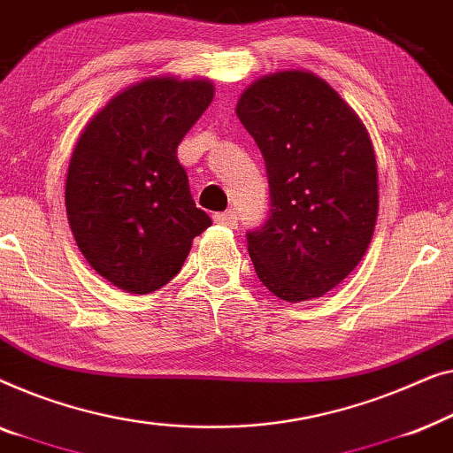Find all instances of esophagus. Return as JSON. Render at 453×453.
Returning <instances> with one entry per match:
<instances>
[{"label": "esophagus", "instance_id": "34e87169", "mask_svg": "<svg viewBox=\"0 0 453 453\" xmlns=\"http://www.w3.org/2000/svg\"><path fill=\"white\" fill-rule=\"evenodd\" d=\"M213 219H215V224H221V226H229V227L238 226V213L232 211V209L224 213H215Z\"/></svg>", "mask_w": 453, "mask_h": 453}]
</instances>
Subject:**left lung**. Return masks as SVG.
Returning <instances> with one entry per match:
<instances>
[{
    "label": "left lung",
    "mask_w": 453,
    "mask_h": 453,
    "mask_svg": "<svg viewBox=\"0 0 453 453\" xmlns=\"http://www.w3.org/2000/svg\"><path fill=\"white\" fill-rule=\"evenodd\" d=\"M235 114L265 157L266 224L248 254L266 289L289 303L322 297L361 263L378 219V164L365 125L322 78L269 73Z\"/></svg>",
    "instance_id": "left-lung-1"
}]
</instances>
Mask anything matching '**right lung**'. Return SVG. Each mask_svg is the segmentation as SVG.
<instances>
[{
    "instance_id": "add662e5",
    "label": "right lung",
    "mask_w": 453,
    "mask_h": 453,
    "mask_svg": "<svg viewBox=\"0 0 453 453\" xmlns=\"http://www.w3.org/2000/svg\"><path fill=\"white\" fill-rule=\"evenodd\" d=\"M209 80L154 75L120 90L81 131L65 209L81 254L127 293L164 288L211 226L195 205L176 150L211 104Z\"/></svg>"
}]
</instances>
